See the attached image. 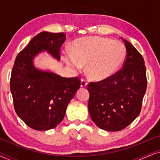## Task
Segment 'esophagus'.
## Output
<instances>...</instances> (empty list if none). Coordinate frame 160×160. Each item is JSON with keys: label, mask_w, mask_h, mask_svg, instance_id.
<instances>
[{"label": "esophagus", "mask_w": 160, "mask_h": 160, "mask_svg": "<svg viewBox=\"0 0 160 160\" xmlns=\"http://www.w3.org/2000/svg\"><path fill=\"white\" fill-rule=\"evenodd\" d=\"M87 85V82L84 79V78H82V79L81 80V87H85Z\"/></svg>", "instance_id": "obj_1"}]
</instances>
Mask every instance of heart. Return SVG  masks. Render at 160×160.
<instances>
[{
    "label": "heart",
    "mask_w": 160,
    "mask_h": 160,
    "mask_svg": "<svg viewBox=\"0 0 160 160\" xmlns=\"http://www.w3.org/2000/svg\"><path fill=\"white\" fill-rule=\"evenodd\" d=\"M125 54V48L119 41L92 36L73 41L71 54H65L63 59L73 69L87 65L89 77L101 81L116 73L123 62Z\"/></svg>",
    "instance_id": "heart-1"
}]
</instances>
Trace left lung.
Here are the masks:
<instances>
[{
    "mask_svg": "<svg viewBox=\"0 0 160 160\" xmlns=\"http://www.w3.org/2000/svg\"><path fill=\"white\" fill-rule=\"evenodd\" d=\"M122 40L127 52L122 69L87 86L92 120L98 128L111 132L123 130L136 119L147 87L143 57L130 42Z\"/></svg>",
    "mask_w": 160,
    "mask_h": 160,
    "instance_id": "left-lung-1",
    "label": "left lung"
}]
</instances>
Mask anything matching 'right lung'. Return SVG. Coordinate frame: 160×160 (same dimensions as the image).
<instances>
[{
  "label": "right lung",
  "mask_w": 160,
  "mask_h": 160,
  "mask_svg": "<svg viewBox=\"0 0 160 160\" xmlns=\"http://www.w3.org/2000/svg\"><path fill=\"white\" fill-rule=\"evenodd\" d=\"M64 32H41L17 54L10 79L14 110L19 117L36 130L56 128L64 119L68 103L80 88L79 77L65 78L36 69L34 57L47 51L60 60Z\"/></svg>",
  "instance_id": "add662e5"
}]
</instances>
